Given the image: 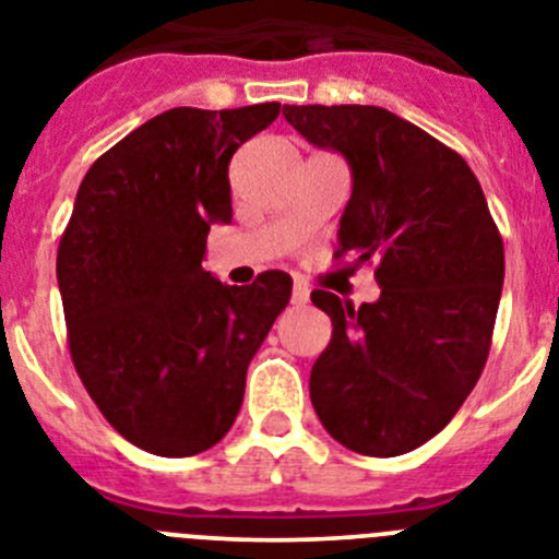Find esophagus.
Wrapping results in <instances>:
<instances>
[{"label": "esophagus", "instance_id": "1", "mask_svg": "<svg viewBox=\"0 0 559 559\" xmlns=\"http://www.w3.org/2000/svg\"><path fill=\"white\" fill-rule=\"evenodd\" d=\"M290 302L299 305V308H302V305H308L310 302V290L305 288V285H296L294 294H290Z\"/></svg>", "mask_w": 559, "mask_h": 559}]
</instances>
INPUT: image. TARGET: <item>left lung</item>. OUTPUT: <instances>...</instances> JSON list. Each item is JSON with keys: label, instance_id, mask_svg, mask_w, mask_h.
Returning <instances> with one entry per match:
<instances>
[{"label": "left lung", "instance_id": "left-lung-1", "mask_svg": "<svg viewBox=\"0 0 559 559\" xmlns=\"http://www.w3.org/2000/svg\"><path fill=\"white\" fill-rule=\"evenodd\" d=\"M285 120L353 170L335 260H374L378 302L313 290L333 338L310 372L330 437L400 456L453 419L487 364L503 285V240L467 162L378 106H285Z\"/></svg>", "mask_w": 559, "mask_h": 559}]
</instances>
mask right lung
Here are the masks:
<instances>
[{"mask_svg": "<svg viewBox=\"0 0 559 559\" xmlns=\"http://www.w3.org/2000/svg\"><path fill=\"white\" fill-rule=\"evenodd\" d=\"M280 103L170 108L83 176L58 243L69 355L114 431L156 456L226 437L246 369L290 299L285 271L224 285L201 260L231 221L229 162Z\"/></svg>", "mask_w": 559, "mask_h": 559, "instance_id": "right-lung-1", "label": "right lung"}]
</instances>
